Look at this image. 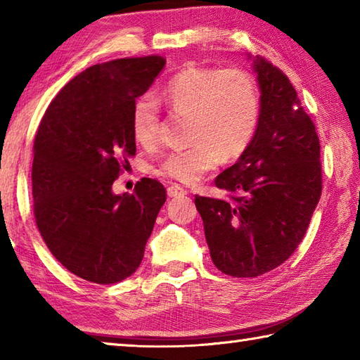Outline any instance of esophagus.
<instances>
[{
    "instance_id": "obj_1",
    "label": "esophagus",
    "mask_w": 360,
    "mask_h": 360,
    "mask_svg": "<svg viewBox=\"0 0 360 360\" xmlns=\"http://www.w3.org/2000/svg\"><path fill=\"white\" fill-rule=\"evenodd\" d=\"M168 197H172V198H181V197H186L187 195V191L186 188H182L181 186H178V184H172L168 187Z\"/></svg>"
}]
</instances>
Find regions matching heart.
Returning <instances> with one entry per match:
<instances>
[{
    "label": "heart",
    "instance_id": "heart-1",
    "mask_svg": "<svg viewBox=\"0 0 360 360\" xmlns=\"http://www.w3.org/2000/svg\"><path fill=\"white\" fill-rule=\"evenodd\" d=\"M162 98L176 112L191 115L187 149L172 150L157 172L184 184H193L225 158L241 155L251 144L260 119V96L246 71L188 66L172 77ZM160 122L158 103L143 95L133 105L131 130L136 141H155Z\"/></svg>",
    "mask_w": 360,
    "mask_h": 360
}]
</instances>
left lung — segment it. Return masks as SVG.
<instances>
[{
  "instance_id": "obj_1",
  "label": "left lung",
  "mask_w": 360,
  "mask_h": 360,
  "mask_svg": "<svg viewBox=\"0 0 360 360\" xmlns=\"http://www.w3.org/2000/svg\"><path fill=\"white\" fill-rule=\"evenodd\" d=\"M260 92L257 131L216 187L233 203L198 197L212 264L225 275L255 278L288 260L303 240L322 191L321 144L294 85L262 57L246 56Z\"/></svg>"
}]
</instances>
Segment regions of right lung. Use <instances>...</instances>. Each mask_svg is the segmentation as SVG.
Instances as JSON below:
<instances>
[{
    "instance_id": "add662e5",
    "label": "right lung",
    "mask_w": 360,
    "mask_h": 360,
    "mask_svg": "<svg viewBox=\"0 0 360 360\" xmlns=\"http://www.w3.org/2000/svg\"><path fill=\"white\" fill-rule=\"evenodd\" d=\"M165 68L150 56L94 65L60 90L34 138L36 225L66 270L114 284L141 265L165 203V187L143 178L131 195L114 193L122 162L135 155L131 111Z\"/></svg>"
}]
</instances>
